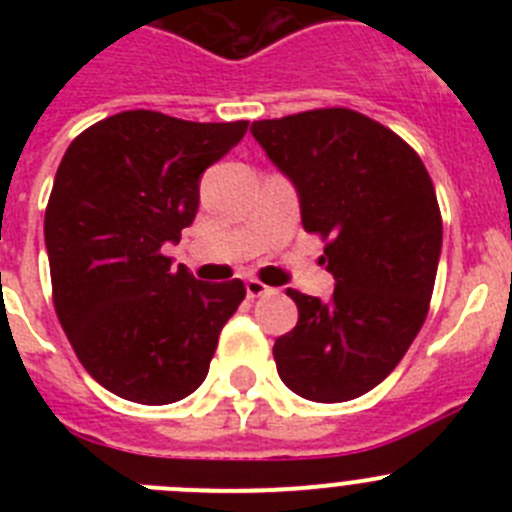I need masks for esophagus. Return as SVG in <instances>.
Wrapping results in <instances>:
<instances>
[{
    "label": "esophagus",
    "mask_w": 512,
    "mask_h": 512,
    "mask_svg": "<svg viewBox=\"0 0 512 512\" xmlns=\"http://www.w3.org/2000/svg\"><path fill=\"white\" fill-rule=\"evenodd\" d=\"M274 289L266 287L264 282H259V279H248L246 282V295L251 297V300H256V297H264V295H271Z\"/></svg>",
    "instance_id": "obj_1"
}]
</instances>
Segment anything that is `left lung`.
I'll list each match as a JSON object with an SVG mask.
<instances>
[{
	"instance_id": "obj_1",
	"label": "left lung",
	"mask_w": 512,
	"mask_h": 512,
	"mask_svg": "<svg viewBox=\"0 0 512 512\" xmlns=\"http://www.w3.org/2000/svg\"><path fill=\"white\" fill-rule=\"evenodd\" d=\"M300 192L333 300L287 289L300 320L274 343L282 382L312 402L374 390L423 328L441 253V210L418 153L382 122L320 107L251 125Z\"/></svg>"
}]
</instances>
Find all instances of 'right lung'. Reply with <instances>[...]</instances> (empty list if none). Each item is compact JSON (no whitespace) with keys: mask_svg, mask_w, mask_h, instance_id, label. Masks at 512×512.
<instances>
[{"mask_svg":"<svg viewBox=\"0 0 512 512\" xmlns=\"http://www.w3.org/2000/svg\"><path fill=\"white\" fill-rule=\"evenodd\" d=\"M246 130L128 110L63 153L45 207L53 307L81 366L122 400L192 395L246 297L241 279L197 282L164 253L197 215L202 171Z\"/></svg>","mask_w":512,"mask_h":512,"instance_id":"add662e5","label":"right lung"}]
</instances>
